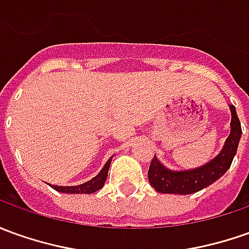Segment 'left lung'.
<instances>
[{"mask_svg": "<svg viewBox=\"0 0 249 249\" xmlns=\"http://www.w3.org/2000/svg\"><path fill=\"white\" fill-rule=\"evenodd\" d=\"M229 108L232 112L231 134L226 138L225 145L218 156L207 164L190 171H171L164 167L154 156L149 167L147 178L156 191L179 195L194 194L210 186L229 169L241 138V124L236 114V108L234 106H229Z\"/></svg>", "mask_w": 249, "mask_h": 249, "instance_id": "8db88e82", "label": "left lung"}]
</instances>
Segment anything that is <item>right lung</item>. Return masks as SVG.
<instances>
[{"instance_id":"add662e5","label":"right lung","mask_w":249,"mask_h":249,"mask_svg":"<svg viewBox=\"0 0 249 249\" xmlns=\"http://www.w3.org/2000/svg\"><path fill=\"white\" fill-rule=\"evenodd\" d=\"M111 160H109L104 164L103 169L96 175L93 179H90L89 181H85L82 183L80 186H69V187H62V186H51L55 191H59V193H65V194H93L96 191H99L104 183H106V179H107L108 175V169H109V165H111Z\"/></svg>"}]
</instances>
